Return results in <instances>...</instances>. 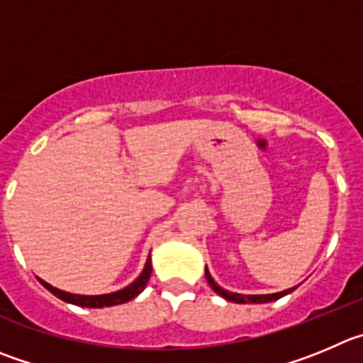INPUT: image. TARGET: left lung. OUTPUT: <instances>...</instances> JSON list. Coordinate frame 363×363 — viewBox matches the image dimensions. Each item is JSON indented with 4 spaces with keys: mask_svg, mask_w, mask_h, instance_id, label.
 I'll return each mask as SVG.
<instances>
[{
    "mask_svg": "<svg viewBox=\"0 0 363 363\" xmlns=\"http://www.w3.org/2000/svg\"><path fill=\"white\" fill-rule=\"evenodd\" d=\"M206 279H208V283L211 284V289L215 290L218 296H222L223 299H228V301H233V303H240V304H245V303H272V301H277L279 297L286 296V294L292 292L294 289H289V290H284V292H279V294H269V296H242V294H235V292H228V290H223L220 289L218 284L215 283V279L211 277V274H209L208 267H206Z\"/></svg>",
    "mask_w": 363,
    "mask_h": 363,
    "instance_id": "1",
    "label": "left lung"
}]
</instances>
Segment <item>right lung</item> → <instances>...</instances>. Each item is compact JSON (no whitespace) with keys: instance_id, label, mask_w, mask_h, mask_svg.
Instances as JSON below:
<instances>
[{"instance_id":"1","label":"right lung","mask_w":363,"mask_h":363,"mask_svg":"<svg viewBox=\"0 0 363 363\" xmlns=\"http://www.w3.org/2000/svg\"><path fill=\"white\" fill-rule=\"evenodd\" d=\"M150 274H152V263H150V256L147 259V265H145L143 272L138 279L134 281L132 284H128L127 289L120 290V292H113V294H105V296H77V294H67L62 292L59 289H53L52 284L44 283L43 279L40 284H43L44 289L50 290L53 296H57L59 299L66 301V303L71 304H77V306H84V308H104V306H116V304H123L127 301L134 299L135 296H140L143 292V289L147 286L148 279H150Z\"/></svg>"}]
</instances>
